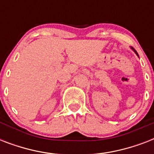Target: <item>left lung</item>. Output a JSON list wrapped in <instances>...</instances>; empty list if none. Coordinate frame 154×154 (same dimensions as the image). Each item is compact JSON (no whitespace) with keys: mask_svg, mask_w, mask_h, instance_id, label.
<instances>
[{"mask_svg":"<svg viewBox=\"0 0 154 154\" xmlns=\"http://www.w3.org/2000/svg\"><path fill=\"white\" fill-rule=\"evenodd\" d=\"M130 49H132V50H133V51H134V53H136V54H137V57H139V56H138V53H137V51H136V50H135V49H134V48H133V47H130Z\"/></svg>","mask_w":154,"mask_h":154,"instance_id":"left-lung-1","label":"left lung"}]
</instances>
